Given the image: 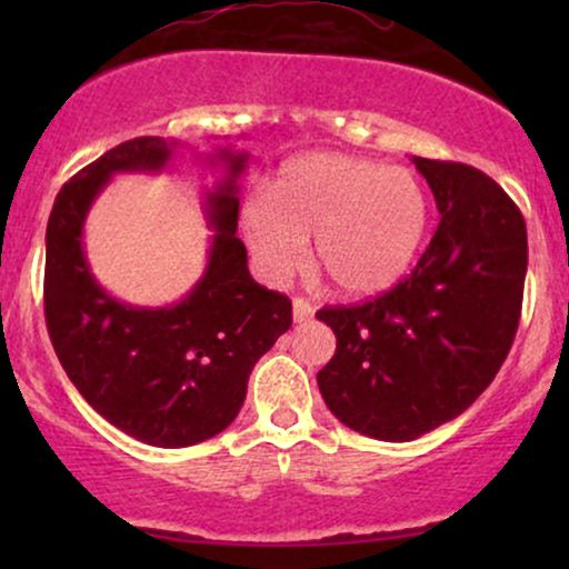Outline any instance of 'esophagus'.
<instances>
[{"label": "esophagus", "mask_w": 569, "mask_h": 569, "mask_svg": "<svg viewBox=\"0 0 569 569\" xmlns=\"http://www.w3.org/2000/svg\"><path fill=\"white\" fill-rule=\"evenodd\" d=\"M312 312H316V307L307 302L305 297H293V321H297V323L310 321Z\"/></svg>", "instance_id": "1"}]
</instances>
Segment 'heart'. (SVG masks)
<instances>
[{"label": "heart", "mask_w": 569, "mask_h": 569, "mask_svg": "<svg viewBox=\"0 0 569 569\" xmlns=\"http://www.w3.org/2000/svg\"><path fill=\"white\" fill-rule=\"evenodd\" d=\"M430 200L407 168L352 154H305L276 173L267 200H248L240 230L259 272L286 280L307 262V238L331 280L352 297L388 291L426 240Z\"/></svg>", "instance_id": "heart-1"}]
</instances>
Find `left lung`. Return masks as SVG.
I'll return each instance as SVG.
<instances>
[{"mask_svg": "<svg viewBox=\"0 0 569 569\" xmlns=\"http://www.w3.org/2000/svg\"><path fill=\"white\" fill-rule=\"evenodd\" d=\"M441 221L420 262L390 291L316 316L337 335L318 371L339 422L380 441H411L462 415L495 380L527 276L516 202L466 162L415 158Z\"/></svg>", "mask_w": 569, "mask_h": 569, "instance_id": "8db88e82", "label": "left lung"}]
</instances>
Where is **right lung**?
Here are the masks:
<instances>
[{"label": "right lung", "instance_id": "add662e5", "mask_svg": "<svg viewBox=\"0 0 569 569\" xmlns=\"http://www.w3.org/2000/svg\"><path fill=\"white\" fill-rule=\"evenodd\" d=\"M176 141L139 136L109 149L61 187L48 221L44 323L58 361L103 420L149 447H192L238 417L248 375L291 326L286 293L259 286L238 238V176L248 154L221 149L227 176L208 192L217 230L208 267L171 307L109 297L84 262L82 224L112 173L162 171Z\"/></svg>", "mask_w": 569, "mask_h": 569}]
</instances>
